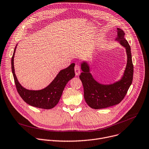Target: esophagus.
<instances>
[{"label":"esophagus","instance_id":"34e87169","mask_svg":"<svg viewBox=\"0 0 149 149\" xmlns=\"http://www.w3.org/2000/svg\"><path fill=\"white\" fill-rule=\"evenodd\" d=\"M74 69H75V75H76L77 76L79 75V74H80V72H81V70H80L79 66L78 65H76L75 66Z\"/></svg>","mask_w":149,"mask_h":149}]
</instances>
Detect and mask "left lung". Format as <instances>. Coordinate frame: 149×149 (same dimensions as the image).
Here are the masks:
<instances>
[{"label":"left lung","instance_id":"1","mask_svg":"<svg viewBox=\"0 0 149 149\" xmlns=\"http://www.w3.org/2000/svg\"><path fill=\"white\" fill-rule=\"evenodd\" d=\"M115 39L126 49L127 63L123 76L118 81L111 84H102L94 79L86 62L81 63L83 72L79 75L84 88V97L87 104L93 109H99L119 104L123 100L132 84L134 66L131 47L124 38L125 33L117 28Z\"/></svg>","mask_w":149,"mask_h":149}]
</instances>
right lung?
<instances>
[{
  "label": "right lung",
  "instance_id": "1",
  "mask_svg": "<svg viewBox=\"0 0 149 149\" xmlns=\"http://www.w3.org/2000/svg\"><path fill=\"white\" fill-rule=\"evenodd\" d=\"M17 46L12 57L11 65L14 81L19 96L25 102L32 106L45 109H52L58 103L66 84L74 77L75 63H72L66 68L61 70L46 88L40 90H27L20 84L15 73L13 59Z\"/></svg>",
  "mask_w": 149,
  "mask_h": 149
}]
</instances>
